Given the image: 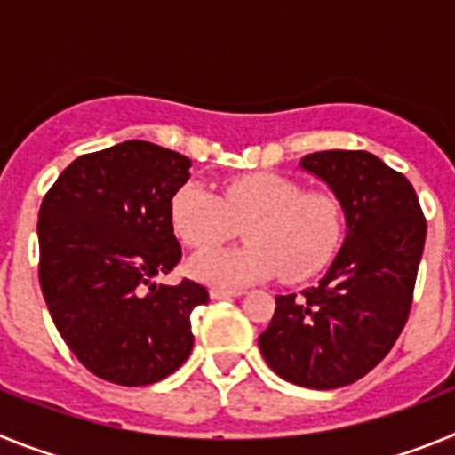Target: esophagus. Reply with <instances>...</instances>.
Segmentation results:
<instances>
[{
  "mask_svg": "<svg viewBox=\"0 0 455 455\" xmlns=\"http://www.w3.org/2000/svg\"><path fill=\"white\" fill-rule=\"evenodd\" d=\"M243 291H239V289H209V296H212V300H225V299H236V296H241Z\"/></svg>",
  "mask_w": 455,
  "mask_h": 455,
  "instance_id": "34e87169",
  "label": "esophagus"
}]
</instances>
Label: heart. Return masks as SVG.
I'll return each instance as SVG.
<instances>
[{"mask_svg": "<svg viewBox=\"0 0 455 455\" xmlns=\"http://www.w3.org/2000/svg\"><path fill=\"white\" fill-rule=\"evenodd\" d=\"M171 225L182 243L207 251L243 225L246 246L193 257L188 273L214 287H241L275 273L300 283L331 262L341 243L344 216L332 193L303 191L280 172H251L223 184L220 196L187 182L171 200Z\"/></svg>", "mask_w": 455, "mask_h": 455, "instance_id": "b5f03b06", "label": "heart"}]
</instances>
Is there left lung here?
Segmentation results:
<instances>
[{
	"mask_svg": "<svg viewBox=\"0 0 455 455\" xmlns=\"http://www.w3.org/2000/svg\"><path fill=\"white\" fill-rule=\"evenodd\" d=\"M300 168L339 200L347 236L316 287L275 296L259 351L280 378L335 389L371 371L408 321L426 219L405 175L364 150H323Z\"/></svg>",
	"mask_w": 455,
	"mask_h": 455,
	"instance_id": "obj_1",
	"label": "left lung"
}]
</instances>
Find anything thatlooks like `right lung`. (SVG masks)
I'll use <instances>...</instances> for the list:
<instances>
[{
	"label": "right lung",
	"instance_id": "add662e5",
	"mask_svg": "<svg viewBox=\"0 0 455 455\" xmlns=\"http://www.w3.org/2000/svg\"><path fill=\"white\" fill-rule=\"evenodd\" d=\"M191 159L124 140L70 164L38 212L40 289L75 357L108 383L139 387L178 371L193 348L203 284H156L182 248L171 200Z\"/></svg>",
	"mask_w": 455,
	"mask_h": 455
}]
</instances>
